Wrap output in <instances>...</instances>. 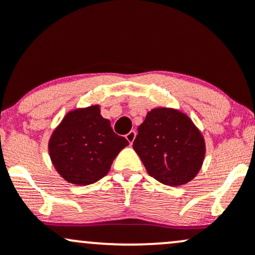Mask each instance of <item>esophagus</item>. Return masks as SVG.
I'll return each instance as SVG.
<instances>
[{
  "mask_svg": "<svg viewBox=\"0 0 255 255\" xmlns=\"http://www.w3.org/2000/svg\"><path fill=\"white\" fill-rule=\"evenodd\" d=\"M135 136H136V131L135 130H130L129 133H128L127 135H126V139H127L128 141H129V144H133V141H134V139H135Z\"/></svg>",
  "mask_w": 255,
  "mask_h": 255,
  "instance_id": "1",
  "label": "esophagus"
}]
</instances>
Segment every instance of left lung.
I'll use <instances>...</instances> for the list:
<instances>
[{"instance_id":"1","label":"left lung","mask_w":255,"mask_h":255,"mask_svg":"<svg viewBox=\"0 0 255 255\" xmlns=\"http://www.w3.org/2000/svg\"><path fill=\"white\" fill-rule=\"evenodd\" d=\"M133 148L160 183L181 186L200 170L205 141L191 119L172 109H153L137 127Z\"/></svg>"}]
</instances>
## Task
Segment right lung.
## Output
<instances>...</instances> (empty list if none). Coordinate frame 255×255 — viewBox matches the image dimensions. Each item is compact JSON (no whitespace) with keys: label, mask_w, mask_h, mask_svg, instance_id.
I'll list each match as a JSON object with an SVG mask.
<instances>
[{"label":"right lung","mask_w":255,"mask_h":255,"mask_svg":"<svg viewBox=\"0 0 255 255\" xmlns=\"http://www.w3.org/2000/svg\"><path fill=\"white\" fill-rule=\"evenodd\" d=\"M127 139L113 130L98 105L67 114L49 141V153L58 174L74 184L97 182L110 170Z\"/></svg>","instance_id":"add662e5"}]
</instances>
